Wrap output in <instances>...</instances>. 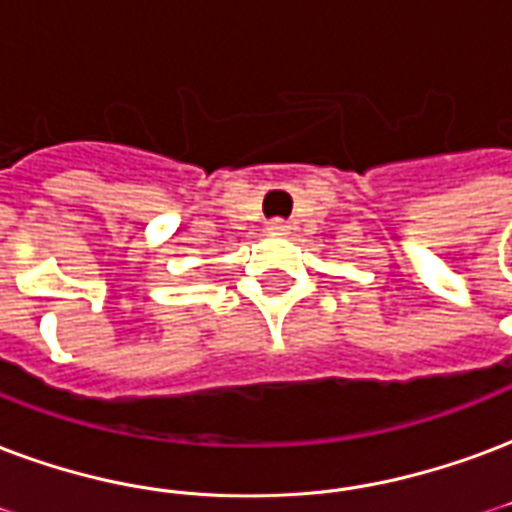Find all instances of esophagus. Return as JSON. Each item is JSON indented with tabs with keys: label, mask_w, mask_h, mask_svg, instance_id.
Listing matches in <instances>:
<instances>
[{
	"label": "esophagus",
	"mask_w": 512,
	"mask_h": 512,
	"mask_svg": "<svg viewBox=\"0 0 512 512\" xmlns=\"http://www.w3.org/2000/svg\"><path fill=\"white\" fill-rule=\"evenodd\" d=\"M266 230L271 236H287V233H290V225H287L285 219H271Z\"/></svg>",
	"instance_id": "obj_1"
}]
</instances>
